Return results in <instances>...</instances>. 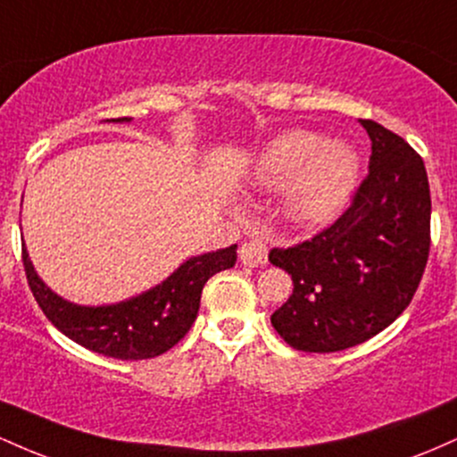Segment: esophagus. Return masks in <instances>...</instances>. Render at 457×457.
Returning a JSON list of instances; mask_svg holds the SVG:
<instances>
[{
    "label": "esophagus",
    "instance_id": "obj_1",
    "mask_svg": "<svg viewBox=\"0 0 457 457\" xmlns=\"http://www.w3.org/2000/svg\"><path fill=\"white\" fill-rule=\"evenodd\" d=\"M238 258L245 266L258 269V266H264L269 262V251H266V245L262 240H249V243L240 246Z\"/></svg>",
    "mask_w": 457,
    "mask_h": 457
}]
</instances>
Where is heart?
Wrapping results in <instances>:
<instances>
[{
    "label": "heart",
    "instance_id": "b5f03b06",
    "mask_svg": "<svg viewBox=\"0 0 457 457\" xmlns=\"http://www.w3.org/2000/svg\"><path fill=\"white\" fill-rule=\"evenodd\" d=\"M359 156L348 141L327 139L312 130H286L262 148L251 180L283 193V212L303 228L327 223L353 195Z\"/></svg>",
    "mask_w": 457,
    "mask_h": 457
}]
</instances>
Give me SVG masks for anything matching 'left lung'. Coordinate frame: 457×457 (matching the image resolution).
I'll list each match as a JSON object with an SVG mask.
<instances>
[{"label": "left lung", "instance_id": "left-lung-1", "mask_svg": "<svg viewBox=\"0 0 457 457\" xmlns=\"http://www.w3.org/2000/svg\"><path fill=\"white\" fill-rule=\"evenodd\" d=\"M361 124L371 139L370 174L348 211L312 240L269 253L295 283L270 322L303 353H339L378 335L411 305L428 264L423 159L374 120Z\"/></svg>", "mask_w": 457, "mask_h": 457}]
</instances>
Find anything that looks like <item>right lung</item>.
<instances>
[{"label": "right lung", "mask_w": 457, "mask_h": 457, "mask_svg": "<svg viewBox=\"0 0 457 457\" xmlns=\"http://www.w3.org/2000/svg\"><path fill=\"white\" fill-rule=\"evenodd\" d=\"M118 118L113 122H129ZM236 249L225 246L212 253L188 258L159 286L115 305L86 307L57 296L31 266L23 245V266L38 307L68 339L103 356L122 361L154 359L180 342L195 322L199 298L212 275L236 264Z\"/></svg>", "instance_id": "1"}]
</instances>
